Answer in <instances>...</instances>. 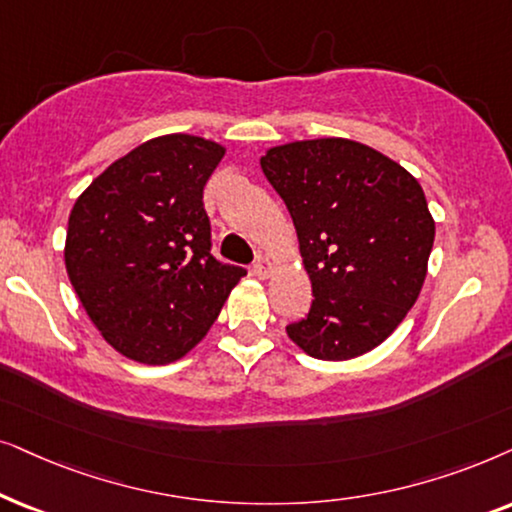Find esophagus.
Masks as SVG:
<instances>
[{"label": "esophagus", "instance_id": "esophagus-1", "mask_svg": "<svg viewBox=\"0 0 512 512\" xmlns=\"http://www.w3.org/2000/svg\"><path fill=\"white\" fill-rule=\"evenodd\" d=\"M252 269H255V274L260 278H267L271 274V262L267 257H257L255 264H252Z\"/></svg>", "mask_w": 512, "mask_h": 512}]
</instances>
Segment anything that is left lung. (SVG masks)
<instances>
[{
    "label": "left lung",
    "instance_id": "left-lung-1",
    "mask_svg": "<svg viewBox=\"0 0 512 512\" xmlns=\"http://www.w3.org/2000/svg\"><path fill=\"white\" fill-rule=\"evenodd\" d=\"M260 166L290 210L313 290L288 337L320 360L372 351L424 285L435 238L424 189L388 156L344 138L274 147Z\"/></svg>",
    "mask_w": 512,
    "mask_h": 512
}]
</instances>
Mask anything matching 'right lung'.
<instances>
[{"mask_svg": "<svg viewBox=\"0 0 512 512\" xmlns=\"http://www.w3.org/2000/svg\"><path fill=\"white\" fill-rule=\"evenodd\" d=\"M224 147L196 135L142 142L95 177L70 213L65 267L102 337L166 365L192 351L245 276L217 260L203 187Z\"/></svg>", "mask_w": 512, "mask_h": 512, "instance_id": "obj_1", "label": "right lung"}]
</instances>
